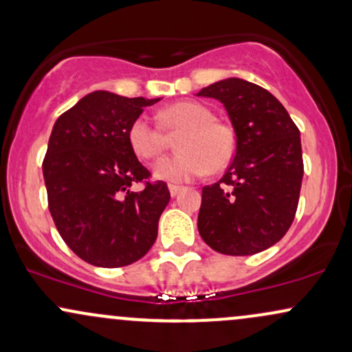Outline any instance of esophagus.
Here are the masks:
<instances>
[{
	"label": "esophagus",
	"instance_id": "34e87169",
	"mask_svg": "<svg viewBox=\"0 0 352 352\" xmlns=\"http://www.w3.org/2000/svg\"><path fill=\"white\" fill-rule=\"evenodd\" d=\"M168 190H170L172 197H177L184 190V187H180V185H168Z\"/></svg>",
	"mask_w": 352,
	"mask_h": 352
}]
</instances>
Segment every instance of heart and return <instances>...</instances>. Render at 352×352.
Segmentation results:
<instances>
[{"mask_svg":"<svg viewBox=\"0 0 352 352\" xmlns=\"http://www.w3.org/2000/svg\"><path fill=\"white\" fill-rule=\"evenodd\" d=\"M165 131H184L177 140L180 153L160 159L153 165L157 179L185 184L204 177L210 168L221 170L235 153V134L232 127L213 120V112L204 104L180 100L159 112ZM151 117L139 116L129 127V144L140 159L159 157L165 148V134Z\"/></svg>","mask_w":352,"mask_h":352,"instance_id":"1","label":"heart"}]
</instances>
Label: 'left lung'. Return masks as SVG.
I'll return each mask as SVG.
<instances>
[{
  "instance_id": "1",
  "label": "left lung",
  "mask_w": 352,
  "mask_h": 352,
  "mask_svg": "<svg viewBox=\"0 0 352 352\" xmlns=\"http://www.w3.org/2000/svg\"><path fill=\"white\" fill-rule=\"evenodd\" d=\"M197 96L223 104L236 139L225 175L201 188L200 236L232 256L263 252L294 220L302 180L300 131L272 92L245 79H221Z\"/></svg>"
}]
</instances>
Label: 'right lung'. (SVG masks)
<instances>
[{
  "instance_id": "obj_1",
  "label": "right lung",
  "mask_w": 352,
  "mask_h": 352,
  "mask_svg": "<svg viewBox=\"0 0 352 352\" xmlns=\"http://www.w3.org/2000/svg\"><path fill=\"white\" fill-rule=\"evenodd\" d=\"M162 98L94 91L59 116L43 162L50 212L59 235L87 263L119 268L140 260L157 238L170 200L165 182L148 177L129 144V127Z\"/></svg>"
}]
</instances>
